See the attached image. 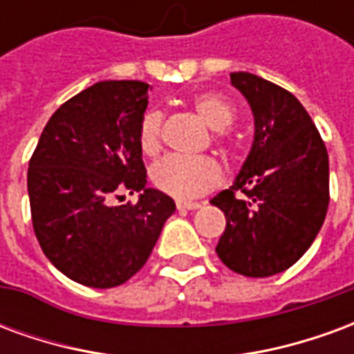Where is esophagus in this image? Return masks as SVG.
I'll use <instances>...</instances> for the list:
<instances>
[{"instance_id": "34e87169", "label": "esophagus", "mask_w": 354, "mask_h": 354, "mask_svg": "<svg viewBox=\"0 0 354 354\" xmlns=\"http://www.w3.org/2000/svg\"><path fill=\"white\" fill-rule=\"evenodd\" d=\"M178 210H197L203 205L201 203H195V201H176Z\"/></svg>"}]
</instances>
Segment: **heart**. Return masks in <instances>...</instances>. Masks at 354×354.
<instances>
[{"label": "heart", "mask_w": 354, "mask_h": 354, "mask_svg": "<svg viewBox=\"0 0 354 354\" xmlns=\"http://www.w3.org/2000/svg\"><path fill=\"white\" fill-rule=\"evenodd\" d=\"M193 109L214 131H225L235 121V109L218 93H201L192 100ZM162 123L165 117L159 109H147L138 124V147L147 157H153L162 149ZM220 140L223 132H220ZM222 162L210 157H182L170 155L159 161L151 170V182L159 192L180 201H189L212 192L222 185Z\"/></svg>", "instance_id": "1"}]
</instances>
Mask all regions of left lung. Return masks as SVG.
Listing matches in <instances>:
<instances>
[{
	"mask_svg": "<svg viewBox=\"0 0 354 354\" xmlns=\"http://www.w3.org/2000/svg\"><path fill=\"white\" fill-rule=\"evenodd\" d=\"M231 83L250 104L256 132L235 184L210 201L225 214L216 252L235 273L271 277L294 266L324 223L328 151L286 88L246 72L231 73Z\"/></svg>",
	"mask_w": 354,
	"mask_h": 354,
	"instance_id": "8db88e82",
	"label": "left lung"
}]
</instances>
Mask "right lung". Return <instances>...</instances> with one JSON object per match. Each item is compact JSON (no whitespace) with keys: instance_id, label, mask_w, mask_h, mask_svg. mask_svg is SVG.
<instances>
[{"instance_id":"right-lung-1","label":"right lung","mask_w":354,"mask_h":354,"mask_svg":"<svg viewBox=\"0 0 354 354\" xmlns=\"http://www.w3.org/2000/svg\"><path fill=\"white\" fill-rule=\"evenodd\" d=\"M149 88L144 81L94 83L53 113L30 157L28 195L43 254L91 288L138 273L176 208L146 187L138 124ZM124 191H140L139 203L111 205Z\"/></svg>"}]
</instances>
